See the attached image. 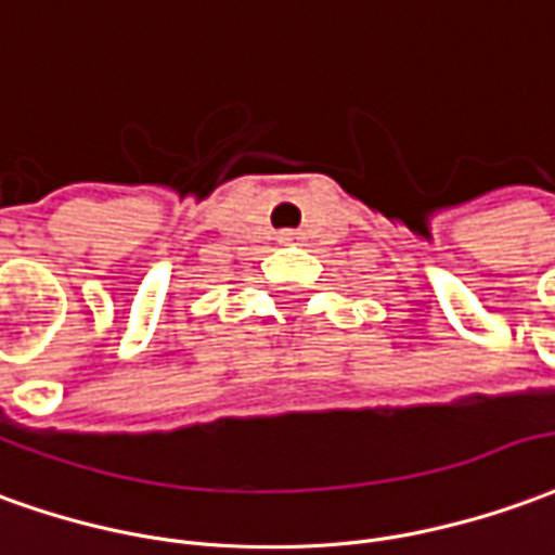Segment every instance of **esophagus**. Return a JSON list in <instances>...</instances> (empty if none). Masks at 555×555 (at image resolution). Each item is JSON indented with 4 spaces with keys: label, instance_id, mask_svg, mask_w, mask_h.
Listing matches in <instances>:
<instances>
[{
    "label": "esophagus",
    "instance_id": "obj_1",
    "mask_svg": "<svg viewBox=\"0 0 555 555\" xmlns=\"http://www.w3.org/2000/svg\"><path fill=\"white\" fill-rule=\"evenodd\" d=\"M296 238H298V235L293 233V230H284V233H278V242H281V245H293Z\"/></svg>",
    "mask_w": 555,
    "mask_h": 555
}]
</instances>
